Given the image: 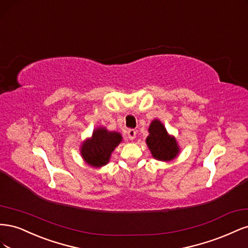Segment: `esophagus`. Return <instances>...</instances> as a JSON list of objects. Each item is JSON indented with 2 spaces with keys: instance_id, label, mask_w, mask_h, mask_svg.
Instances as JSON below:
<instances>
[{
  "instance_id": "34e87169",
  "label": "esophagus",
  "mask_w": 248,
  "mask_h": 248,
  "mask_svg": "<svg viewBox=\"0 0 248 248\" xmlns=\"http://www.w3.org/2000/svg\"><path fill=\"white\" fill-rule=\"evenodd\" d=\"M127 137H128V139L129 140H134L136 139V137H137V130H134V129H128L127 130Z\"/></svg>"
}]
</instances>
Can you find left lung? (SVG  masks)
<instances>
[{
  "label": "left lung",
  "instance_id": "obj_1",
  "mask_svg": "<svg viewBox=\"0 0 248 248\" xmlns=\"http://www.w3.org/2000/svg\"><path fill=\"white\" fill-rule=\"evenodd\" d=\"M146 142L152 156L157 160H172L180 151L176 139L170 136L166 127L157 119L150 124Z\"/></svg>",
  "mask_w": 248,
  "mask_h": 248
}]
</instances>
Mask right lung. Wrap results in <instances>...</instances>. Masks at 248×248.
I'll return each instance as SVG.
<instances>
[{"instance_id": "obj_1", "label": "right lung", "mask_w": 248, "mask_h": 248, "mask_svg": "<svg viewBox=\"0 0 248 248\" xmlns=\"http://www.w3.org/2000/svg\"><path fill=\"white\" fill-rule=\"evenodd\" d=\"M122 136L116 131H108L99 127L93 131L92 138L87 140L80 148L84 160L94 168L106 166L115 148L121 142Z\"/></svg>"}]
</instances>
